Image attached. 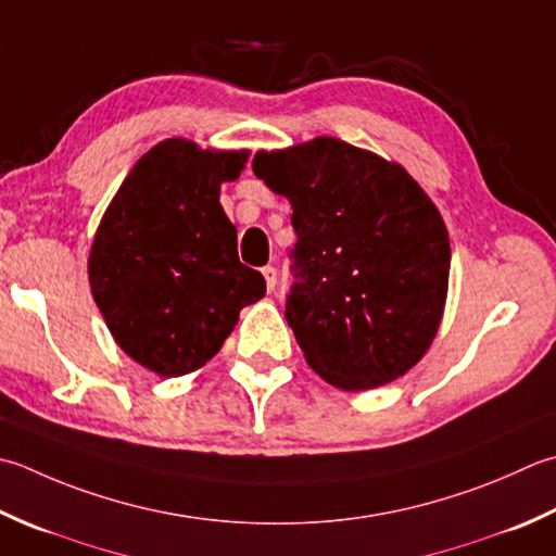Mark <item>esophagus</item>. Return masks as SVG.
Listing matches in <instances>:
<instances>
[{"mask_svg": "<svg viewBox=\"0 0 556 556\" xmlns=\"http://www.w3.org/2000/svg\"><path fill=\"white\" fill-rule=\"evenodd\" d=\"M263 275H265V281H267V289L275 291L277 289V267H271V265L263 267Z\"/></svg>", "mask_w": 556, "mask_h": 556, "instance_id": "obj_1", "label": "esophagus"}]
</instances>
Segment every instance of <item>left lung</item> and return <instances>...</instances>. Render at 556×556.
<instances>
[{
    "mask_svg": "<svg viewBox=\"0 0 556 556\" xmlns=\"http://www.w3.org/2000/svg\"><path fill=\"white\" fill-rule=\"evenodd\" d=\"M253 170L291 202L285 315L313 371L340 390L407 374L448 291V231L427 192L397 163L334 137L260 151Z\"/></svg>",
    "mask_w": 556,
    "mask_h": 556,
    "instance_id": "8db88e82",
    "label": "left lung"
}]
</instances>
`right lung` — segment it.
<instances>
[{"label": "right lung", "mask_w": 556, "mask_h": 556, "mask_svg": "<svg viewBox=\"0 0 556 556\" xmlns=\"http://www.w3.org/2000/svg\"><path fill=\"white\" fill-rule=\"evenodd\" d=\"M248 151H202L166 139L141 156L98 226L89 281L125 354L163 378L222 350L238 313L265 296V277L238 260L219 204Z\"/></svg>", "instance_id": "right-lung-1"}]
</instances>
